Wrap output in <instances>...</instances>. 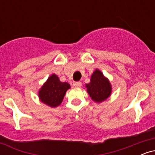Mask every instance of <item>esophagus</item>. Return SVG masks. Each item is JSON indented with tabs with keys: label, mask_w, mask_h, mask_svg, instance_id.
Instances as JSON below:
<instances>
[{
	"label": "esophagus",
	"mask_w": 155,
	"mask_h": 155,
	"mask_svg": "<svg viewBox=\"0 0 155 155\" xmlns=\"http://www.w3.org/2000/svg\"><path fill=\"white\" fill-rule=\"evenodd\" d=\"M73 85H74V87H80L81 86V82H80V81H76V82H74Z\"/></svg>",
	"instance_id": "1"
}]
</instances>
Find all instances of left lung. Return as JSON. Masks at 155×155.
I'll return each instance as SVG.
<instances>
[{"mask_svg":"<svg viewBox=\"0 0 155 155\" xmlns=\"http://www.w3.org/2000/svg\"><path fill=\"white\" fill-rule=\"evenodd\" d=\"M85 87L92 100L95 102H103L111 95V83L98 69H96L93 72L90 82L86 84Z\"/></svg>","mask_w":155,"mask_h":155,"instance_id":"obj_1","label":"left lung"}]
</instances>
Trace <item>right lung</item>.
<instances>
[{
    "label": "right lung",
    "instance_id": "1",
    "mask_svg": "<svg viewBox=\"0 0 155 155\" xmlns=\"http://www.w3.org/2000/svg\"><path fill=\"white\" fill-rule=\"evenodd\" d=\"M70 88L68 83L62 82L58 76L51 74L39 90V99L50 107H57L63 102L66 91Z\"/></svg>",
    "mask_w": 155,
    "mask_h": 155
}]
</instances>
